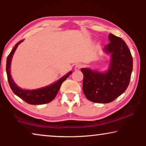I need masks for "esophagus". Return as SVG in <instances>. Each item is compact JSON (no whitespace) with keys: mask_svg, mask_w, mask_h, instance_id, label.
I'll use <instances>...</instances> for the list:
<instances>
[{"mask_svg":"<svg viewBox=\"0 0 146 146\" xmlns=\"http://www.w3.org/2000/svg\"><path fill=\"white\" fill-rule=\"evenodd\" d=\"M82 67V65L80 64H76L75 66L74 70H75L78 71V70H80Z\"/></svg>","mask_w":146,"mask_h":146,"instance_id":"34e87169","label":"esophagus"}]
</instances>
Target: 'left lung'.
Instances as JSON below:
<instances>
[{
    "label": "left lung",
    "mask_w": 146,
    "mask_h": 146,
    "mask_svg": "<svg viewBox=\"0 0 146 146\" xmlns=\"http://www.w3.org/2000/svg\"><path fill=\"white\" fill-rule=\"evenodd\" d=\"M108 38L110 43L104 48L106 52L111 54L108 71L81 69L84 93L88 100L95 103H110L122 94L128 86L132 72L133 59L126 44L111 33Z\"/></svg>",
    "instance_id": "obj_1"
}]
</instances>
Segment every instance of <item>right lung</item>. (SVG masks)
Instances as JSON below:
<instances>
[{"instance_id":"right-lung-1","label":"right lung","mask_w":146,"mask_h":146,"mask_svg":"<svg viewBox=\"0 0 146 146\" xmlns=\"http://www.w3.org/2000/svg\"><path fill=\"white\" fill-rule=\"evenodd\" d=\"M24 40L19 41L17 43L12 50L11 53L8 56L7 60V66H6V70L7 74V78L9 81V84L10 87L15 94L17 96L21 98L22 100L32 105H39V104H44L50 102L56 96L62 84L70 75L72 74V72H70L60 78L59 80L56 82L48 86L42 88L32 90H23L17 86L15 82L13 81L11 75V63L13 56L17 49V48L21 42H22Z\"/></svg>"}]
</instances>
